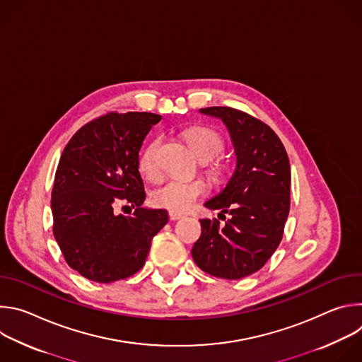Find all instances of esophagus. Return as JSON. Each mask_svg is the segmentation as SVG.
I'll list each match as a JSON object with an SVG mask.
<instances>
[{
    "label": "esophagus",
    "mask_w": 362,
    "mask_h": 362,
    "mask_svg": "<svg viewBox=\"0 0 362 362\" xmlns=\"http://www.w3.org/2000/svg\"><path fill=\"white\" fill-rule=\"evenodd\" d=\"M169 218H170V221H179L185 216L182 214H177V212H169Z\"/></svg>",
    "instance_id": "34e87169"
}]
</instances>
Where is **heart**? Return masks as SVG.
Returning a JSON list of instances; mask_svg holds the SVG:
<instances>
[{"instance_id":"b5f03b06","label":"heart","mask_w":362,"mask_h":362,"mask_svg":"<svg viewBox=\"0 0 362 362\" xmlns=\"http://www.w3.org/2000/svg\"><path fill=\"white\" fill-rule=\"evenodd\" d=\"M183 137L196 158L202 162H211L223 150V139L222 136L204 126H194L185 130ZM160 140H150L139 156V170L148 180L159 179V166H158V148ZM212 176L223 175V165L221 162H212L208 168ZM206 193V183L200 179H172L156 187L151 194L150 200L154 206L162 209H168L170 212H186L189 211L194 202Z\"/></svg>"}]
</instances>
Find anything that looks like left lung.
Wrapping results in <instances>:
<instances>
[{
  "label": "left lung",
  "mask_w": 362,
  "mask_h": 362,
  "mask_svg": "<svg viewBox=\"0 0 362 362\" xmlns=\"http://www.w3.org/2000/svg\"><path fill=\"white\" fill-rule=\"evenodd\" d=\"M230 134L236 168L226 187L204 203L225 219H200L192 247L196 265L216 278L240 279L259 271L281 243L291 204V166L276 133L264 122L232 107H206ZM225 213L231 216L226 220Z\"/></svg>",
  "instance_id": "left-lung-1"
}]
</instances>
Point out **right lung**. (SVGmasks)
Masks as SVG:
<instances>
[{
	"label": "right lung",
	"mask_w": 362,
	"mask_h": 362,
	"mask_svg": "<svg viewBox=\"0 0 362 362\" xmlns=\"http://www.w3.org/2000/svg\"><path fill=\"white\" fill-rule=\"evenodd\" d=\"M162 116L107 113L84 124L67 143L51 193L53 233L70 268L110 284L140 271L156 235L169 221L165 209H146L139 151ZM119 201L136 211L116 216Z\"/></svg>",
	"instance_id": "add662e5"
}]
</instances>
